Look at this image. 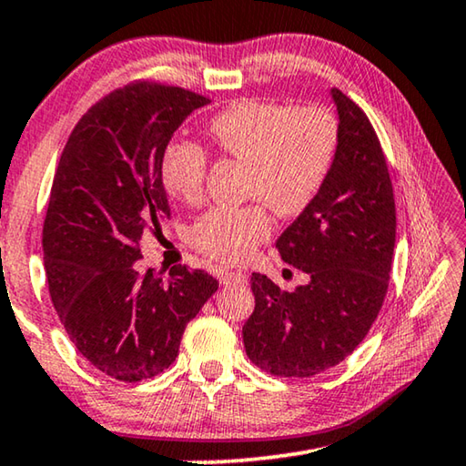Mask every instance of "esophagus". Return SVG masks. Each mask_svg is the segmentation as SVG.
<instances>
[{
  "label": "esophagus",
  "instance_id": "obj_1",
  "mask_svg": "<svg viewBox=\"0 0 466 466\" xmlns=\"http://www.w3.org/2000/svg\"><path fill=\"white\" fill-rule=\"evenodd\" d=\"M219 282L221 284H242L247 279V276L242 271H232V269H219L218 271Z\"/></svg>",
  "mask_w": 466,
  "mask_h": 466
}]
</instances>
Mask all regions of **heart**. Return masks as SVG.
Returning a JSON list of instances; mask_svg holds the SVG:
<instances>
[{
    "label": "heart",
    "mask_w": 466,
    "mask_h": 466,
    "mask_svg": "<svg viewBox=\"0 0 466 466\" xmlns=\"http://www.w3.org/2000/svg\"><path fill=\"white\" fill-rule=\"evenodd\" d=\"M207 137L221 153L248 164L247 205H218L195 221L193 247L211 259L242 263L269 238L271 209L282 218L307 211L334 172L342 128L321 103L240 99L207 122ZM209 155L190 140H169L159 172L169 195L198 203L205 195Z\"/></svg>",
    "instance_id": "heart-1"
}]
</instances>
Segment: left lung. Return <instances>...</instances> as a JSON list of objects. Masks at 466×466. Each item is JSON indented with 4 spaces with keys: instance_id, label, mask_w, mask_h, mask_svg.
Segmentation results:
<instances>
[{
    "instance_id": "obj_1",
    "label": "left lung",
    "mask_w": 466,
    "mask_h": 466,
    "mask_svg": "<svg viewBox=\"0 0 466 466\" xmlns=\"http://www.w3.org/2000/svg\"><path fill=\"white\" fill-rule=\"evenodd\" d=\"M331 95L342 128L336 167L276 242L309 284L288 292L263 273L250 278L245 350L276 378H311L352 354L378 319L392 271L396 205L386 155L363 109L339 88Z\"/></svg>"
}]
</instances>
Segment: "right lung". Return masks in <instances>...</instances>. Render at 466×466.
<instances>
[{"label": "right lung", "mask_w": 466, "mask_h": 466, "mask_svg": "<svg viewBox=\"0 0 466 466\" xmlns=\"http://www.w3.org/2000/svg\"><path fill=\"white\" fill-rule=\"evenodd\" d=\"M209 103L132 80L80 117L51 184L43 255L49 297L76 350L107 378L151 380L178 357L187 323L218 290L203 269L138 271L140 236L172 218L159 159L174 130Z\"/></svg>", "instance_id": "1"}]
</instances>
